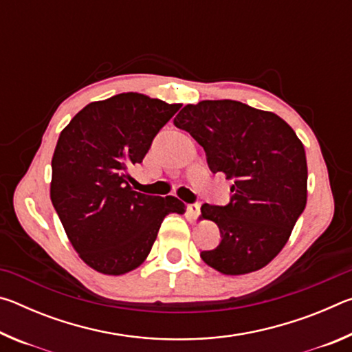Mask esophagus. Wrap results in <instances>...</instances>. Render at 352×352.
I'll list each match as a JSON object with an SVG mask.
<instances>
[{"instance_id":"obj_1","label":"esophagus","mask_w":352,"mask_h":352,"mask_svg":"<svg viewBox=\"0 0 352 352\" xmlns=\"http://www.w3.org/2000/svg\"><path fill=\"white\" fill-rule=\"evenodd\" d=\"M188 214L190 219H197L200 214V205L199 204H189L188 205Z\"/></svg>"}]
</instances>
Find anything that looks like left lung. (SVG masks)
<instances>
[{
    "label": "left lung",
    "mask_w": 352,
    "mask_h": 352,
    "mask_svg": "<svg viewBox=\"0 0 352 352\" xmlns=\"http://www.w3.org/2000/svg\"><path fill=\"white\" fill-rule=\"evenodd\" d=\"M205 148L211 172L233 182L225 206L205 204L201 219L220 230L219 245L201 252L223 275H245L265 267L287 243L307 201L305 146L272 111L237 100H201L174 119Z\"/></svg>",
    "instance_id": "left-lung-1"
}]
</instances>
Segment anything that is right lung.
Instances as JSON below:
<instances>
[{"instance_id": "add662e5", "label": "right lung", "mask_w": 352, "mask_h": 352, "mask_svg": "<svg viewBox=\"0 0 352 352\" xmlns=\"http://www.w3.org/2000/svg\"><path fill=\"white\" fill-rule=\"evenodd\" d=\"M182 104L140 93L91 102L71 119L52 155L51 201L80 259L104 275L140 267L163 219L183 214L177 197L136 192L129 169L146 157Z\"/></svg>"}]
</instances>
